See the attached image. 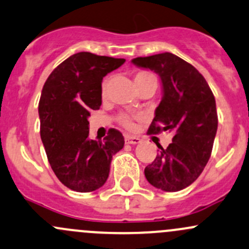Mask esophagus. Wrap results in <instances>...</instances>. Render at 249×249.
Segmentation results:
<instances>
[{
    "instance_id": "obj_1",
    "label": "esophagus",
    "mask_w": 249,
    "mask_h": 249,
    "mask_svg": "<svg viewBox=\"0 0 249 249\" xmlns=\"http://www.w3.org/2000/svg\"><path fill=\"white\" fill-rule=\"evenodd\" d=\"M140 142H141L140 137H135V136H130V135L125 136V143H127V144H138Z\"/></svg>"
}]
</instances>
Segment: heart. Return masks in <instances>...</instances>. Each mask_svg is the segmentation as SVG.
I'll return each mask as SVG.
<instances>
[{
    "mask_svg": "<svg viewBox=\"0 0 249 249\" xmlns=\"http://www.w3.org/2000/svg\"><path fill=\"white\" fill-rule=\"evenodd\" d=\"M133 80H135L136 87L148 82H153L158 86V78H156L155 75H154L153 72L144 71V70L136 72ZM106 87H107V80H105L103 82V87H101V94H103V95L106 94ZM133 119H135V118L129 116V114L126 113H122L119 114V117H118V122H119V124L127 130H132L133 127H135V122H133Z\"/></svg>",
    "mask_w": 249,
    "mask_h": 249,
    "instance_id": "b5f03b06",
    "label": "heart"
}]
</instances>
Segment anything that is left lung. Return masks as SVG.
<instances>
[{
    "label": "left lung",
    "mask_w": 249,
    "mask_h": 249,
    "mask_svg": "<svg viewBox=\"0 0 249 249\" xmlns=\"http://www.w3.org/2000/svg\"><path fill=\"white\" fill-rule=\"evenodd\" d=\"M132 63L150 69L162 82L161 103L148 133L173 132L172 143L161 149L145 167L149 184L166 192H177L197 180L208 163L217 132L216 101L203 75L171 52L137 57Z\"/></svg>",
    "instance_id": "left-lung-1"
}]
</instances>
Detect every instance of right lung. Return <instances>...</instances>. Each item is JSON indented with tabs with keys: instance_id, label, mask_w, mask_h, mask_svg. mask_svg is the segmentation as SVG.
<instances>
[{
	"instance_id": "obj_1",
	"label": "right lung",
	"mask_w": 249,
	"mask_h": 249,
	"mask_svg": "<svg viewBox=\"0 0 249 249\" xmlns=\"http://www.w3.org/2000/svg\"><path fill=\"white\" fill-rule=\"evenodd\" d=\"M124 58L78 52L50 74L39 100L40 137L52 171L64 186L91 192L106 182L112 156L124 137L109 129L104 141L90 140L91 109L101 106V82Z\"/></svg>"
}]
</instances>
